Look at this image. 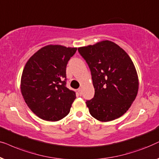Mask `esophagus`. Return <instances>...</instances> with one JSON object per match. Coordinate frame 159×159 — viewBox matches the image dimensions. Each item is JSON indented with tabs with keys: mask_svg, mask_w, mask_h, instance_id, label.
Returning <instances> with one entry per match:
<instances>
[{
	"mask_svg": "<svg viewBox=\"0 0 159 159\" xmlns=\"http://www.w3.org/2000/svg\"><path fill=\"white\" fill-rule=\"evenodd\" d=\"M78 92L79 93L80 95H81V94H82V89H81V88L78 89Z\"/></svg>",
	"mask_w": 159,
	"mask_h": 159,
	"instance_id": "esophagus-1",
	"label": "esophagus"
}]
</instances>
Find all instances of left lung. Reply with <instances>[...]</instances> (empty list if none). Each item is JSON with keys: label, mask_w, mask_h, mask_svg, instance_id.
I'll return each mask as SVG.
<instances>
[{"label": "left lung", "mask_w": 159, "mask_h": 159, "mask_svg": "<svg viewBox=\"0 0 159 159\" xmlns=\"http://www.w3.org/2000/svg\"><path fill=\"white\" fill-rule=\"evenodd\" d=\"M92 74L94 96L86 104L99 121L120 117L128 111L138 92V76L129 56L117 44L102 41L78 48Z\"/></svg>", "instance_id": "1"}]
</instances>
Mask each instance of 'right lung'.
I'll use <instances>...</instances> for the list:
<instances>
[{"instance_id": "right-lung-1", "label": "right lung", "mask_w": 159, "mask_h": 159, "mask_svg": "<svg viewBox=\"0 0 159 159\" xmlns=\"http://www.w3.org/2000/svg\"><path fill=\"white\" fill-rule=\"evenodd\" d=\"M76 50L60 45L46 46L25 65L21 92L27 106L41 119L57 121L70 113L76 95L66 86V67Z\"/></svg>"}]
</instances>
